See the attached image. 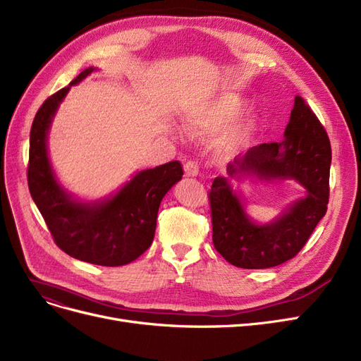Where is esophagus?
Masks as SVG:
<instances>
[{
    "instance_id": "esophagus-1",
    "label": "esophagus",
    "mask_w": 361,
    "mask_h": 361,
    "mask_svg": "<svg viewBox=\"0 0 361 361\" xmlns=\"http://www.w3.org/2000/svg\"><path fill=\"white\" fill-rule=\"evenodd\" d=\"M197 172H199V165L195 162V160H189V162L184 164L185 177H196Z\"/></svg>"
}]
</instances>
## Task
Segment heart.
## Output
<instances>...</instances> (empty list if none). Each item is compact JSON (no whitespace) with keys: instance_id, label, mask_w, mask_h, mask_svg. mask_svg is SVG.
<instances>
[{"instance_id":"heart-1","label":"heart","mask_w":361,"mask_h":361,"mask_svg":"<svg viewBox=\"0 0 361 361\" xmlns=\"http://www.w3.org/2000/svg\"><path fill=\"white\" fill-rule=\"evenodd\" d=\"M243 99L231 95L211 98L184 114V125L193 135H211L221 130L241 111ZM257 128L256 116L239 117L224 129L219 145L223 152H232L239 144L247 141Z\"/></svg>"}]
</instances>
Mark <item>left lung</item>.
Listing matches in <instances>:
<instances>
[{
    "instance_id": "left-lung-1",
    "label": "left lung",
    "mask_w": 361,
    "mask_h": 361,
    "mask_svg": "<svg viewBox=\"0 0 361 361\" xmlns=\"http://www.w3.org/2000/svg\"><path fill=\"white\" fill-rule=\"evenodd\" d=\"M331 147L324 126L302 97L295 106L281 142L260 144L228 165L231 177L255 173L263 180H296L305 196L281 217L257 224L245 214L229 180L217 177L209 190L212 244L231 264L266 269L295 257L327 211Z\"/></svg>"
}]
</instances>
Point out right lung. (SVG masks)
<instances>
[{"mask_svg":"<svg viewBox=\"0 0 361 361\" xmlns=\"http://www.w3.org/2000/svg\"><path fill=\"white\" fill-rule=\"evenodd\" d=\"M92 71L90 66L80 73L38 109L30 133L28 188L53 241L66 255L99 266H123L152 245L160 201L181 180L183 168L172 160L140 171L114 196L98 202H78L61 188L47 156L49 128L70 87Z\"/></svg>","mask_w":361,"mask_h":361,"instance_id":"obj_1","label":"right lung"}]
</instances>
